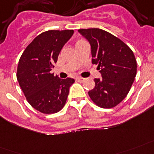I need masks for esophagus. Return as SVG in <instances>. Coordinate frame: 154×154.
Here are the masks:
<instances>
[{
    "mask_svg": "<svg viewBox=\"0 0 154 154\" xmlns=\"http://www.w3.org/2000/svg\"><path fill=\"white\" fill-rule=\"evenodd\" d=\"M76 80L78 81V82H80V83H82V82H83V81L85 80V79L82 78V77H77V78H76Z\"/></svg>",
    "mask_w": 154,
    "mask_h": 154,
    "instance_id": "1",
    "label": "esophagus"
}]
</instances>
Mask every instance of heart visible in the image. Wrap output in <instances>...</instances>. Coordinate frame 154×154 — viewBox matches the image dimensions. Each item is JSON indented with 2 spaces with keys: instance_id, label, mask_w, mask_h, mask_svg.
<instances>
[{
  "instance_id": "obj_1",
  "label": "heart",
  "mask_w": 154,
  "mask_h": 154,
  "mask_svg": "<svg viewBox=\"0 0 154 154\" xmlns=\"http://www.w3.org/2000/svg\"><path fill=\"white\" fill-rule=\"evenodd\" d=\"M81 41H83V40H82V39H79V40H78V41L76 42V43H78V42H81Z\"/></svg>"
}]
</instances>
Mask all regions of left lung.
<instances>
[{
	"label": "left lung",
	"instance_id": "obj_1",
	"mask_svg": "<svg viewBox=\"0 0 154 154\" xmlns=\"http://www.w3.org/2000/svg\"><path fill=\"white\" fill-rule=\"evenodd\" d=\"M79 32L90 42L92 63L102 78L95 79V88L88 91L91 100L103 108L119 104L130 91L137 75V60L133 51L120 38L98 28Z\"/></svg>",
	"mask_w": 154,
	"mask_h": 154
}]
</instances>
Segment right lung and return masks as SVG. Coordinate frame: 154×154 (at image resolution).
I'll return each mask as SVG.
<instances>
[{
  "label": "right lung",
  "mask_w": 154,
  "mask_h": 154,
  "mask_svg": "<svg viewBox=\"0 0 154 154\" xmlns=\"http://www.w3.org/2000/svg\"><path fill=\"white\" fill-rule=\"evenodd\" d=\"M73 34V29L43 32L29 44L19 59V85L29 103L40 112H59L75 83L73 79H61L51 72L61 50Z\"/></svg>",
  "instance_id": "right-lung-1"
}]
</instances>
